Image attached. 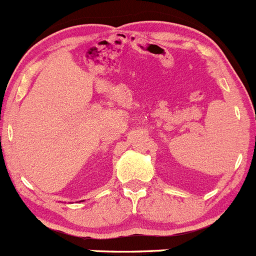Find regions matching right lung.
<instances>
[{
    "mask_svg": "<svg viewBox=\"0 0 256 256\" xmlns=\"http://www.w3.org/2000/svg\"><path fill=\"white\" fill-rule=\"evenodd\" d=\"M82 202H83V200H82Z\"/></svg>",
    "mask_w": 256,
    "mask_h": 256,
    "instance_id": "add662e5",
    "label": "right lung"
}]
</instances>
